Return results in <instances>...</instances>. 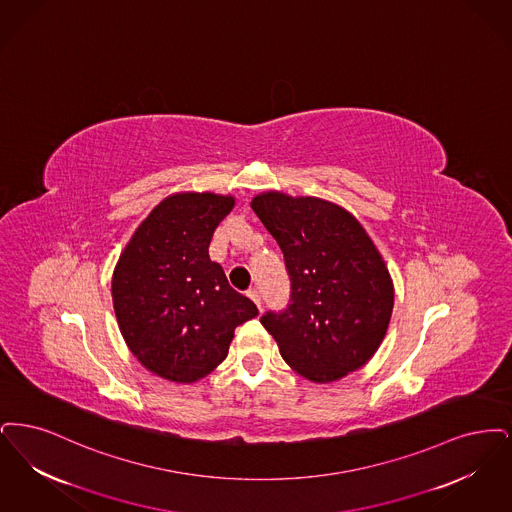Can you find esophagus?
Returning a JSON list of instances; mask_svg holds the SVG:
<instances>
[{
  "instance_id": "obj_1",
  "label": "esophagus",
  "mask_w": 512,
  "mask_h": 512,
  "mask_svg": "<svg viewBox=\"0 0 512 512\" xmlns=\"http://www.w3.org/2000/svg\"><path fill=\"white\" fill-rule=\"evenodd\" d=\"M246 296L258 306V310H262V296H260V292L256 289H250L246 292Z\"/></svg>"
}]
</instances>
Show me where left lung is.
<instances>
[{
    "label": "left lung",
    "mask_w": 512,
    "mask_h": 512,
    "mask_svg": "<svg viewBox=\"0 0 512 512\" xmlns=\"http://www.w3.org/2000/svg\"><path fill=\"white\" fill-rule=\"evenodd\" d=\"M252 210L283 252L285 310L260 323L294 371L333 382L377 352L394 308V287L377 246L344 208L313 197L264 193Z\"/></svg>",
    "instance_id": "8db88e82"
}]
</instances>
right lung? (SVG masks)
I'll return each mask as SVG.
<instances>
[{
	"instance_id": "1",
	"label": "right lung",
	"mask_w": 512,
	"mask_h": 512,
	"mask_svg": "<svg viewBox=\"0 0 512 512\" xmlns=\"http://www.w3.org/2000/svg\"><path fill=\"white\" fill-rule=\"evenodd\" d=\"M235 200L183 193L137 227L112 275L120 333L158 377L195 382L218 367L239 325L258 308L231 289L208 246Z\"/></svg>"
}]
</instances>
